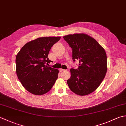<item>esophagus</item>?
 I'll list each match as a JSON object with an SVG mask.
<instances>
[{
  "label": "esophagus",
  "mask_w": 126,
  "mask_h": 126,
  "mask_svg": "<svg viewBox=\"0 0 126 126\" xmlns=\"http://www.w3.org/2000/svg\"><path fill=\"white\" fill-rule=\"evenodd\" d=\"M64 70H65L63 69H62V68L60 69V71H61V72H62V71H64Z\"/></svg>",
  "instance_id": "34e87169"
}]
</instances>
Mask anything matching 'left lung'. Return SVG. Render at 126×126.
<instances>
[{
  "label": "left lung",
  "mask_w": 126,
  "mask_h": 126,
  "mask_svg": "<svg viewBox=\"0 0 126 126\" xmlns=\"http://www.w3.org/2000/svg\"><path fill=\"white\" fill-rule=\"evenodd\" d=\"M63 38L72 48L73 61H79L77 69H70L68 86L76 94H89L99 87L107 73L104 49L97 40L86 34H70Z\"/></svg>",
  "instance_id": "1"
}]
</instances>
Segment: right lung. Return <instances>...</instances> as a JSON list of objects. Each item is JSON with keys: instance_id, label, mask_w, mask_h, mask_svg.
<instances>
[{"instance_id": "obj_1", "label": "right lung", "mask_w": 126, "mask_h": 126, "mask_svg": "<svg viewBox=\"0 0 126 126\" xmlns=\"http://www.w3.org/2000/svg\"><path fill=\"white\" fill-rule=\"evenodd\" d=\"M61 37L39 38L26 43L16 57V71L24 88L32 94L48 92L58 78V70L46 65L51 62L48 55Z\"/></svg>"}]
</instances>
